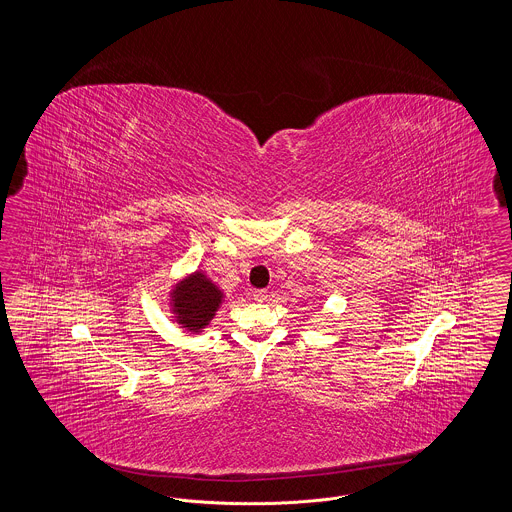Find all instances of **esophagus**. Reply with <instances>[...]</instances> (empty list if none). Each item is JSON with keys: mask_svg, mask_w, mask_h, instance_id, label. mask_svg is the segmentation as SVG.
<instances>
[{"mask_svg": "<svg viewBox=\"0 0 512 512\" xmlns=\"http://www.w3.org/2000/svg\"><path fill=\"white\" fill-rule=\"evenodd\" d=\"M253 299H255V301H259V303H263V301H267V299H268L267 290H255V292H253Z\"/></svg>", "mask_w": 512, "mask_h": 512, "instance_id": "obj_1", "label": "esophagus"}]
</instances>
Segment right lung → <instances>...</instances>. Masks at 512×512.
<instances>
[{
	"instance_id": "add662e5",
	"label": "right lung",
	"mask_w": 512,
	"mask_h": 512,
	"mask_svg": "<svg viewBox=\"0 0 512 512\" xmlns=\"http://www.w3.org/2000/svg\"><path fill=\"white\" fill-rule=\"evenodd\" d=\"M172 311L176 322L188 332H201L215 317L222 292L203 274L194 272L172 290Z\"/></svg>"
}]
</instances>
